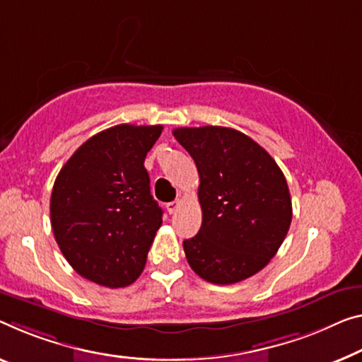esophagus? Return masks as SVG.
<instances>
[{"label":"esophagus","mask_w":362,"mask_h":362,"mask_svg":"<svg viewBox=\"0 0 362 362\" xmlns=\"http://www.w3.org/2000/svg\"><path fill=\"white\" fill-rule=\"evenodd\" d=\"M180 205H181V200L176 199V200H173V202L166 204V210H168L170 215H173V214L177 212V209H180Z\"/></svg>","instance_id":"1"}]
</instances>
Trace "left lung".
<instances>
[{"mask_svg": "<svg viewBox=\"0 0 362 362\" xmlns=\"http://www.w3.org/2000/svg\"><path fill=\"white\" fill-rule=\"evenodd\" d=\"M176 141L196 162L202 225L182 243L196 274L231 285L257 274L291 225L285 175L265 148L231 127H177Z\"/></svg>", "mask_w": 362, "mask_h": 362, "instance_id": "1", "label": "left lung"}]
</instances>
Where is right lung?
Wrapping results in <instances>:
<instances>
[{
    "instance_id": "1",
    "label": "right lung",
    "mask_w": 362,
    "mask_h": 362,
    "mask_svg": "<svg viewBox=\"0 0 362 362\" xmlns=\"http://www.w3.org/2000/svg\"><path fill=\"white\" fill-rule=\"evenodd\" d=\"M163 126L118 124L92 136L54 181L49 216L61 252L81 276L123 288L137 280L163 210L144 160Z\"/></svg>"
}]
</instances>
